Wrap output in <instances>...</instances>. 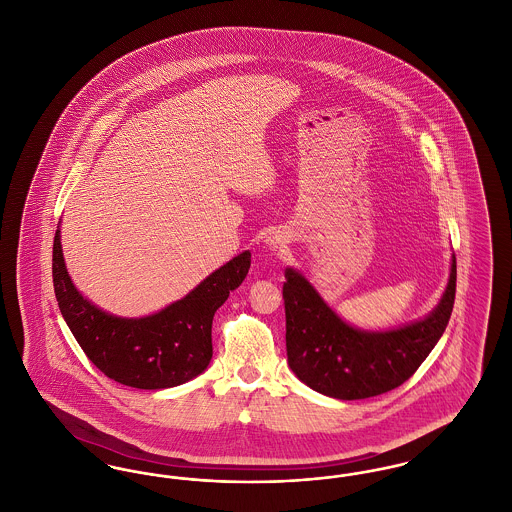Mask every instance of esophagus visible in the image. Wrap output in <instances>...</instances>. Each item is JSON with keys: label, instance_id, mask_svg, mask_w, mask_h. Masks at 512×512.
<instances>
[{"label": "esophagus", "instance_id": "obj_1", "mask_svg": "<svg viewBox=\"0 0 512 512\" xmlns=\"http://www.w3.org/2000/svg\"><path fill=\"white\" fill-rule=\"evenodd\" d=\"M268 244L272 245V247H276L278 249V245H282L280 242V238H276V236H272V238H268Z\"/></svg>", "mask_w": 512, "mask_h": 512}]
</instances>
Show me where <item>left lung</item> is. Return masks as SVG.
Segmentation results:
<instances>
[{"mask_svg": "<svg viewBox=\"0 0 512 512\" xmlns=\"http://www.w3.org/2000/svg\"><path fill=\"white\" fill-rule=\"evenodd\" d=\"M457 259L438 307L391 332H361L345 324L293 268L282 288L288 363L309 388L336 399H366L399 388L424 363L453 313Z\"/></svg>", "mask_w": 512, "mask_h": 512, "instance_id": "left-lung-1", "label": "left lung"}]
</instances>
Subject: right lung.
<instances>
[{"label": "right lung", "mask_w": 512, "mask_h": 512, "mask_svg": "<svg viewBox=\"0 0 512 512\" xmlns=\"http://www.w3.org/2000/svg\"><path fill=\"white\" fill-rule=\"evenodd\" d=\"M51 265L61 315L86 357L119 384L163 390L192 380L209 365L213 317L230 292L244 282L251 253H240L184 299L146 318L107 315L78 293L65 268L59 230Z\"/></svg>", "instance_id": "add662e5"}]
</instances>
